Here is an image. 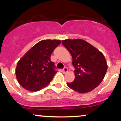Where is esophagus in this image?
<instances>
[{
  "label": "esophagus",
  "mask_w": 121,
  "mask_h": 121,
  "mask_svg": "<svg viewBox=\"0 0 121 121\" xmlns=\"http://www.w3.org/2000/svg\"><path fill=\"white\" fill-rule=\"evenodd\" d=\"M68 72V69L66 67H65L64 68L62 69V73H66Z\"/></svg>",
  "instance_id": "esophagus-1"
}]
</instances>
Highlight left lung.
I'll use <instances>...</instances> for the list:
<instances>
[{"mask_svg":"<svg viewBox=\"0 0 121 121\" xmlns=\"http://www.w3.org/2000/svg\"><path fill=\"white\" fill-rule=\"evenodd\" d=\"M72 56L75 78L67 85L80 93L89 92L98 86L106 74L108 65L102 52L82 39L62 40Z\"/></svg>","mask_w":121,"mask_h":121,"instance_id":"1","label":"left lung"}]
</instances>
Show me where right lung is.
<instances>
[{
	"label": "right lung",
	"mask_w": 121,
	"mask_h": 121,
	"mask_svg": "<svg viewBox=\"0 0 121 121\" xmlns=\"http://www.w3.org/2000/svg\"><path fill=\"white\" fill-rule=\"evenodd\" d=\"M60 43L59 40H41L21 58L15 73L22 87L29 91H36L51 82L57 72L51 56Z\"/></svg>",
	"instance_id": "add662e5"
}]
</instances>
